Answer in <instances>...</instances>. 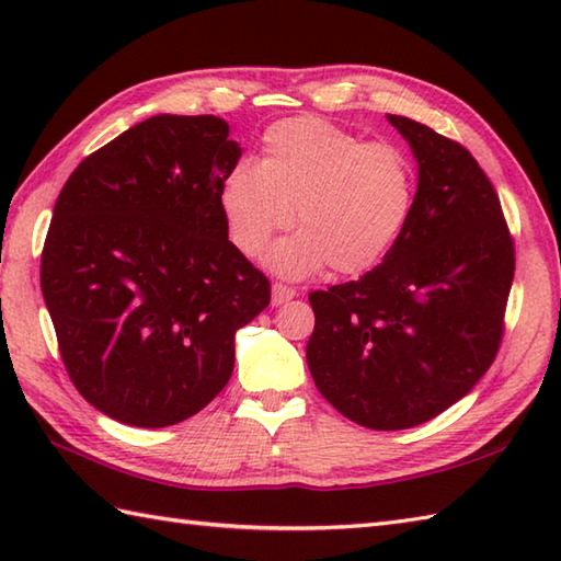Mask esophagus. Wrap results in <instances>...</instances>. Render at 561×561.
I'll use <instances>...</instances> for the list:
<instances>
[{
    "label": "esophagus",
    "instance_id": "34e87169",
    "mask_svg": "<svg viewBox=\"0 0 561 561\" xmlns=\"http://www.w3.org/2000/svg\"><path fill=\"white\" fill-rule=\"evenodd\" d=\"M294 296H296V291L291 287H287V284H282V282H274L272 284V304L274 306L287 304V301L294 299Z\"/></svg>",
    "mask_w": 561,
    "mask_h": 561
}]
</instances>
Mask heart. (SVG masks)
Here are the masks:
<instances>
[{
  "instance_id": "heart-1",
  "label": "heart",
  "mask_w": 561,
  "mask_h": 561,
  "mask_svg": "<svg viewBox=\"0 0 561 561\" xmlns=\"http://www.w3.org/2000/svg\"><path fill=\"white\" fill-rule=\"evenodd\" d=\"M414 173L404 151L364 141L320 117H289L262 135L257 165L221 178L219 209L231 245L257 255L270 238L301 226L270 250L272 270L306 277L376 267L410 219Z\"/></svg>"
}]
</instances>
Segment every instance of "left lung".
<instances>
[{"label": "left lung", "mask_w": 561, "mask_h": 561, "mask_svg": "<svg viewBox=\"0 0 561 561\" xmlns=\"http://www.w3.org/2000/svg\"><path fill=\"white\" fill-rule=\"evenodd\" d=\"M420 183L383 262L356 282L311 291L306 359L347 420L398 432L434 420L486 374L504 337L514 238L480 163L458 141L388 115Z\"/></svg>", "instance_id": "8db88e82"}]
</instances>
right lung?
<instances>
[{
	"mask_svg": "<svg viewBox=\"0 0 561 561\" xmlns=\"http://www.w3.org/2000/svg\"><path fill=\"white\" fill-rule=\"evenodd\" d=\"M241 159L214 115H153L83 159L55 202L41 289L81 398L113 420H187L233 374L270 279L231 245L219 183Z\"/></svg>",
	"mask_w": 561,
	"mask_h": 561,
	"instance_id": "add662e5",
	"label": "right lung"
}]
</instances>
